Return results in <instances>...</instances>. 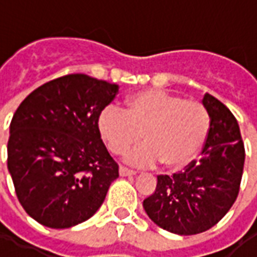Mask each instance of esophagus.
I'll list each match as a JSON object with an SVG mask.
<instances>
[{
  "label": "esophagus",
  "mask_w": 257,
  "mask_h": 257,
  "mask_svg": "<svg viewBox=\"0 0 257 257\" xmlns=\"http://www.w3.org/2000/svg\"><path fill=\"white\" fill-rule=\"evenodd\" d=\"M119 175L121 176H134V175H136V171H132V169H128L125 167H119Z\"/></svg>",
  "instance_id": "34e87169"
}]
</instances>
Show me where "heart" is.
I'll return each mask as SVG.
<instances>
[{
    "mask_svg": "<svg viewBox=\"0 0 257 257\" xmlns=\"http://www.w3.org/2000/svg\"><path fill=\"white\" fill-rule=\"evenodd\" d=\"M209 112L204 104L186 100L167 90L145 89L126 99L125 110L107 106L99 114L97 128L108 150L123 154L142 140L140 146L128 154L134 164H153L180 169L186 167L208 136Z\"/></svg>",
    "mask_w": 257,
    "mask_h": 257,
    "instance_id": "obj_1",
    "label": "heart"
}]
</instances>
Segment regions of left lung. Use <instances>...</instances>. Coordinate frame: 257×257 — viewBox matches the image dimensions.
Segmentation results:
<instances>
[{"label":"left lung","mask_w":257,"mask_h":257,"mask_svg":"<svg viewBox=\"0 0 257 257\" xmlns=\"http://www.w3.org/2000/svg\"><path fill=\"white\" fill-rule=\"evenodd\" d=\"M202 103L210 126L201 157L172 176L158 175L156 191L143 201L157 226L179 235L217 224L235 202L242 179L245 147L237 118L209 93Z\"/></svg>","instance_id":"1"}]
</instances>
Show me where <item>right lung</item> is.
I'll list each match as a JSON object with an SVG mask.
<instances>
[{
    "instance_id": "obj_1",
    "label": "right lung",
    "mask_w": 257,
    "mask_h": 257,
    "mask_svg": "<svg viewBox=\"0 0 257 257\" xmlns=\"http://www.w3.org/2000/svg\"><path fill=\"white\" fill-rule=\"evenodd\" d=\"M117 92L115 84L67 74L38 86L15 111L8 169L23 209L42 226L88 220L118 178L97 128Z\"/></svg>"
}]
</instances>
